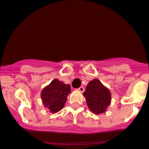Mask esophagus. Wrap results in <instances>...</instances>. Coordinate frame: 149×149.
I'll use <instances>...</instances> for the list:
<instances>
[{"label":"esophagus","instance_id":"1","mask_svg":"<svg viewBox=\"0 0 149 149\" xmlns=\"http://www.w3.org/2000/svg\"><path fill=\"white\" fill-rule=\"evenodd\" d=\"M77 91H79V92H81V93H83V92L84 91V87H80V88H79L77 89Z\"/></svg>","mask_w":149,"mask_h":149}]
</instances>
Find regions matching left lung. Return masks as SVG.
Here are the masks:
<instances>
[{"instance_id":"obj_1","label":"left lung","mask_w":149,"mask_h":149,"mask_svg":"<svg viewBox=\"0 0 149 149\" xmlns=\"http://www.w3.org/2000/svg\"><path fill=\"white\" fill-rule=\"evenodd\" d=\"M83 95L90 111L94 114L106 112L111 102V94L108 88L98 79H94L88 84Z\"/></svg>"}]
</instances>
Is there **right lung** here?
<instances>
[{"label": "right lung", "instance_id": "right-lung-1", "mask_svg": "<svg viewBox=\"0 0 149 149\" xmlns=\"http://www.w3.org/2000/svg\"><path fill=\"white\" fill-rule=\"evenodd\" d=\"M70 92L69 84H65L55 79L49 85L43 88L40 98L43 106L53 113L58 112L65 106L67 98Z\"/></svg>", "mask_w": 149, "mask_h": 149}]
</instances>
